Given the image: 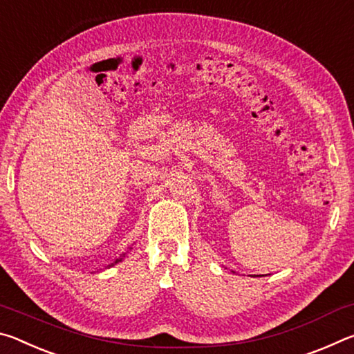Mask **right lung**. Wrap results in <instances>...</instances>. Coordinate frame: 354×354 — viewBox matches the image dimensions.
Listing matches in <instances>:
<instances>
[{
	"mask_svg": "<svg viewBox=\"0 0 354 354\" xmlns=\"http://www.w3.org/2000/svg\"><path fill=\"white\" fill-rule=\"evenodd\" d=\"M124 256H127V253H123L122 256H120V257H117V259H115V261H113V262H111V263H109V266H107L106 268H111V267H113V266H117V263H118V262H122V261H123V257H124Z\"/></svg>",
	"mask_w": 354,
	"mask_h": 354,
	"instance_id": "obj_1",
	"label": "right lung"
}]
</instances>
